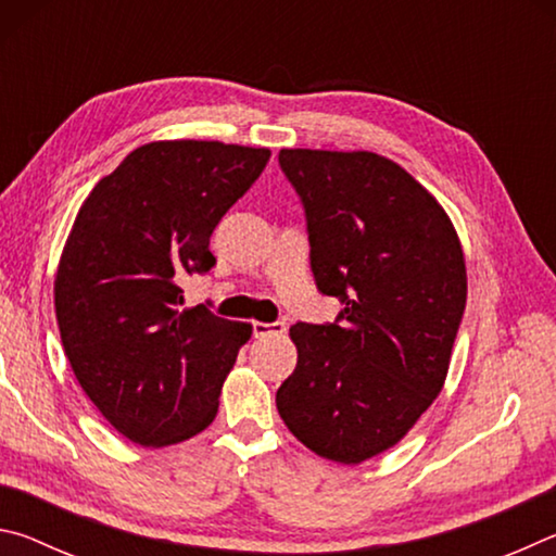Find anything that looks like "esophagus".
I'll return each mask as SVG.
<instances>
[{"mask_svg":"<svg viewBox=\"0 0 556 556\" xmlns=\"http://www.w3.org/2000/svg\"><path fill=\"white\" fill-rule=\"evenodd\" d=\"M252 333L255 338H269V336H285L287 333V324L285 321H275V324H252Z\"/></svg>","mask_w":556,"mask_h":556,"instance_id":"34e87169","label":"esophagus"}]
</instances>
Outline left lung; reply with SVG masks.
Masks as SVG:
<instances>
[{
	"label": "left lung",
	"instance_id": "left-lung-1",
	"mask_svg": "<svg viewBox=\"0 0 556 556\" xmlns=\"http://www.w3.org/2000/svg\"><path fill=\"white\" fill-rule=\"evenodd\" d=\"M306 208L318 289L341 324L289 328L296 368L277 390L291 434L355 466L407 437L446 382L466 306L454 223L417 178L375 152L281 149Z\"/></svg>",
	"mask_w": 556,
	"mask_h": 556
}]
</instances>
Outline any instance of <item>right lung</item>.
<instances>
[{
    "label": "right lung",
    "mask_w": 556,
    "mask_h": 556,
    "mask_svg": "<svg viewBox=\"0 0 556 556\" xmlns=\"http://www.w3.org/2000/svg\"><path fill=\"white\" fill-rule=\"evenodd\" d=\"M267 147L164 139L129 152L75 215L53 299L75 380L139 446L191 439L252 326L184 306L186 275L211 271L215 225L255 184Z\"/></svg>",
    "instance_id": "1"
}]
</instances>
